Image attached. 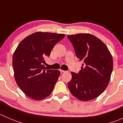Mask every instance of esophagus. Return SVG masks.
<instances>
[{
	"label": "esophagus",
	"mask_w": 123,
	"mask_h": 123,
	"mask_svg": "<svg viewBox=\"0 0 123 123\" xmlns=\"http://www.w3.org/2000/svg\"><path fill=\"white\" fill-rule=\"evenodd\" d=\"M60 71L61 72H63H63H66V71H63V70H62V69L60 70Z\"/></svg>",
	"instance_id": "1"
}]
</instances>
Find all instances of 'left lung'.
<instances>
[{"label": "left lung", "instance_id": "obj_1", "mask_svg": "<svg viewBox=\"0 0 123 123\" xmlns=\"http://www.w3.org/2000/svg\"><path fill=\"white\" fill-rule=\"evenodd\" d=\"M67 37L77 57L84 62L78 74L71 72L69 89L78 100H93L104 92L109 83L113 70L112 55L105 43L93 35L77 34Z\"/></svg>", "mask_w": 123, "mask_h": 123}]
</instances>
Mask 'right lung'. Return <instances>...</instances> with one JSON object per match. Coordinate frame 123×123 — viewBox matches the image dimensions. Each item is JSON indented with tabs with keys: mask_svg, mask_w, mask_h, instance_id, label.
<instances>
[{
	"mask_svg": "<svg viewBox=\"0 0 123 123\" xmlns=\"http://www.w3.org/2000/svg\"><path fill=\"white\" fill-rule=\"evenodd\" d=\"M63 34L37 32L18 44L12 57L14 78L20 89L36 100L44 99L52 92L60 72L45 69V58L49 57Z\"/></svg>",
	"mask_w": 123,
	"mask_h": 123,
	"instance_id": "1",
	"label": "right lung"
}]
</instances>
